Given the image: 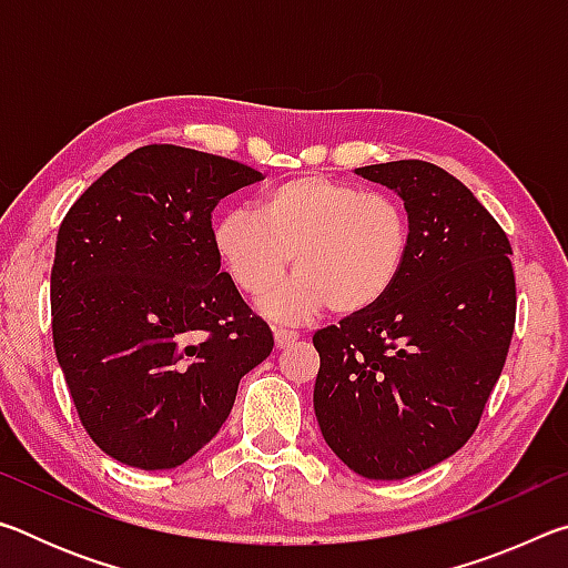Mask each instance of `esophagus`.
<instances>
[{"label":"esophagus","mask_w":568,"mask_h":568,"mask_svg":"<svg viewBox=\"0 0 568 568\" xmlns=\"http://www.w3.org/2000/svg\"><path fill=\"white\" fill-rule=\"evenodd\" d=\"M295 341H297V333L295 331H283V328L275 331V345H277V348H287V345H293Z\"/></svg>","instance_id":"esophagus-1"}]
</instances>
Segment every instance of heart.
Instances as JSON below:
<instances>
[{
    "label": "heart",
    "mask_w": 568,
    "mask_h": 568,
    "mask_svg": "<svg viewBox=\"0 0 568 568\" xmlns=\"http://www.w3.org/2000/svg\"><path fill=\"white\" fill-rule=\"evenodd\" d=\"M215 257L240 293L263 297L267 318L301 323L331 307L338 318L363 315L396 287L410 250V220L400 200L353 182L295 175L267 187L245 210L220 215Z\"/></svg>",
    "instance_id": "b5f03b06"
}]
</instances>
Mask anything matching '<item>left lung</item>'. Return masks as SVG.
I'll list each match as a JSON object with an SVG mask.
<instances>
[{
	"label": "left lung",
	"mask_w": 568,
	"mask_h": 568,
	"mask_svg": "<svg viewBox=\"0 0 568 568\" xmlns=\"http://www.w3.org/2000/svg\"><path fill=\"white\" fill-rule=\"evenodd\" d=\"M398 192L410 250L373 311L313 335V408L325 444L355 474L398 480L474 436L516 323L511 245L464 182L423 160L358 168Z\"/></svg>",
	"instance_id": "8db88e82"
}]
</instances>
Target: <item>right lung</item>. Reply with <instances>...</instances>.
I'll use <instances>...</instances> for the list:
<instances>
[{"instance_id":"obj_1","label":"right lung","mask_w":568,"mask_h":568,"mask_svg":"<svg viewBox=\"0 0 568 568\" xmlns=\"http://www.w3.org/2000/svg\"><path fill=\"white\" fill-rule=\"evenodd\" d=\"M263 175L243 162L145 145L64 215L52 338L77 416L104 454L165 470L213 438L273 333L220 271L213 210Z\"/></svg>"}]
</instances>
